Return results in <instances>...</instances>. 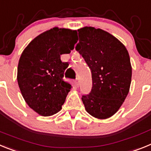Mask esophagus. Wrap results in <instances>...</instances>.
Instances as JSON below:
<instances>
[{
	"label": "esophagus",
	"instance_id": "34e87169",
	"mask_svg": "<svg viewBox=\"0 0 151 151\" xmlns=\"http://www.w3.org/2000/svg\"><path fill=\"white\" fill-rule=\"evenodd\" d=\"M74 84H75V86H77V87H78V86H79V80L76 79L75 81H74Z\"/></svg>",
	"mask_w": 151,
	"mask_h": 151
}]
</instances>
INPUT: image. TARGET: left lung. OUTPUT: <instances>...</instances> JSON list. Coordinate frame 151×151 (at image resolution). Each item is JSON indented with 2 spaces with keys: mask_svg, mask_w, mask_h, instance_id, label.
<instances>
[{
  "mask_svg": "<svg viewBox=\"0 0 151 151\" xmlns=\"http://www.w3.org/2000/svg\"><path fill=\"white\" fill-rule=\"evenodd\" d=\"M76 50L83 56L92 73L93 86L82 96L90 115L106 119L118 112L128 96L132 69L127 48L117 38L101 29H77Z\"/></svg>",
  "mask_w": 151,
  "mask_h": 151,
  "instance_id": "obj_1",
  "label": "left lung"
}]
</instances>
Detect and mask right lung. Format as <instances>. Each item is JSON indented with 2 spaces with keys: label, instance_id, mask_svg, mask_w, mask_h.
Instances as JSON below:
<instances>
[{
  "label": "right lung",
  "instance_id": "add662e5",
  "mask_svg": "<svg viewBox=\"0 0 151 151\" xmlns=\"http://www.w3.org/2000/svg\"><path fill=\"white\" fill-rule=\"evenodd\" d=\"M77 30L54 27L29 43L19 58L17 82L29 106L42 116L58 112L72 86L63 81L69 54L77 42Z\"/></svg>",
  "mask_w": 151,
  "mask_h": 151
}]
</instances>
